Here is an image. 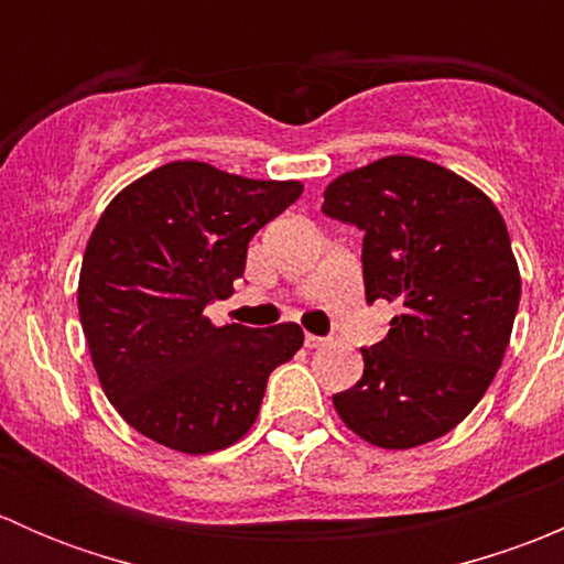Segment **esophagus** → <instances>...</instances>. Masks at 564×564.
Instances as JSON below:
<instances>
[{
  "instance_id": "esophagus-1",
  "label": "esophagus",
  "mask_w": 564,
  "mask_h": 564,
  "mask_svg": "<svg viewBox=\"0 0 564 564\" xmlns=\"http://www.w3.org/2000/svg\"><path fill=\"white\" fill-rule=\"evenodd\" d=\"M329 338H324V335H305V346L308 349H322V346H327Z\"/></svg>"
}]
</instances>
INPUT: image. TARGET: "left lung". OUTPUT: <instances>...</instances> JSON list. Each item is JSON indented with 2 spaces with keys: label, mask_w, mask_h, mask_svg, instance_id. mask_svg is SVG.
<instances>
[{
  "label": "left lung",
  "mask_w": 564,
  "mask_h": 564,
  "mask_svg": "<svg viewBox=\"0 0 564 564\" xmlns=\"http://www.w3.org/2000/svg\"><path fill=\"white\" fill-rule=\"evenodd\" d=\"M322 213L362 231L366 300L401 308L366 371L335 392L340 420L388 451L453 431L502 366L521 297L508 226L458 174L392 155L340 174Z\"/></svg>",
  "instance_id": "8db88e82"
}]
</instances>
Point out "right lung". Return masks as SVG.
Masks as SVG:
<instances>
[{
    "label": "right lung",
    "mask_w": 564,
    "mask_h": 564,
    "mask_svg": "<svg viewBox=\"0 0 564 564\" xmlns=\"http://www.w3.org/2000/svg\"><path fill=\"white\" fill-rule=\"evenodd\" d=\"M300 196V182L176 161L124 187L100 215L78 314L108 401L147 440L198 456L253 425L267 379L303 346V329L215 327L204 308L242 278L256 231Z\"/></svg>",
    "instance_id": "1"
}]
</instances>
